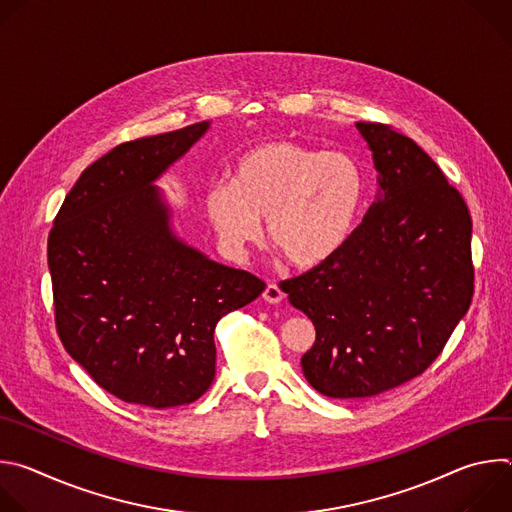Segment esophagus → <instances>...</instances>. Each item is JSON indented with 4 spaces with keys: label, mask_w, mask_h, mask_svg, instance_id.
<instances>
[{
    "label": "esophagus",
    "mask_w": 512,
    "mask_h": 512,
    "mask_svg": "<svg viewBox=\"0 0 512 512\" xmlns=\"http://www.w3.org/2000/svg\"><path fill=\"white\" fill-rule=\"evenodd\" d=\"M263 300L267 304H279L283 300V291L279 289V285L275 283H267V287L263 289Z\"/></svg>",
    "instance_id": "obj_1"
}]
</instances>
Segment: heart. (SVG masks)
<instances>
[{
	"mask_svg": "<svg viewBox=\"0 0 512 512\" xmlns=\"http://www.w3.org/2000/svg\"><path fill=\"white\" fill-rule=\"evenodd\" d=\"M367 198V178L352 156L296 141H265L235 164L231 182L206 192V216L233 257L269 241L302 269L336 257L352 239Z\"/></svg>",
	"mask_w": 512,
	"mask_h": 512,
	"instance_id": "1",
	"label": "heart"
}]
</instances>
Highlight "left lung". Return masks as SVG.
<instances>
[{
  "mask_svg": "<svg viewBox=\"0 0 512 512\" xmlns=\"http://www.w3.org/2000/svg\"><path fill=\"white\" fill-rule=\"evenodd\" d=\"M356 129L373 152L379 196L336 257L283 289L316 328L304 377L332 399L373 397L421 375L474 294L460 192L413 139L381 123Z\"/></svg>",
  "mask_w": 512,
  "mask_h": 512,
  "instance_id": "left-lung-1",
  "label": "left lung"
}]
</instances>
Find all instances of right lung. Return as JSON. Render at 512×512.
I'll return each instance as SVG.
<instances>
[{
  "instance_id": "right-lung-1",
  "label": "right lung",
  "mask_w": 512,
  "mask_h": 512,
  "mask_svg": "<svg viewBox=\"0 0 512 512\" xmlns=\"http://www.w3.org/2000/svg\"><path fill=\"white\" fill-rule=\"evenodd\" d=\"M208 129L200 121L117 145L81 174L48 237L58 336L125 403L168 409L202 397L216 322L265 289L184 243L154 186Z\"/></svg>"
}]
</instances>
